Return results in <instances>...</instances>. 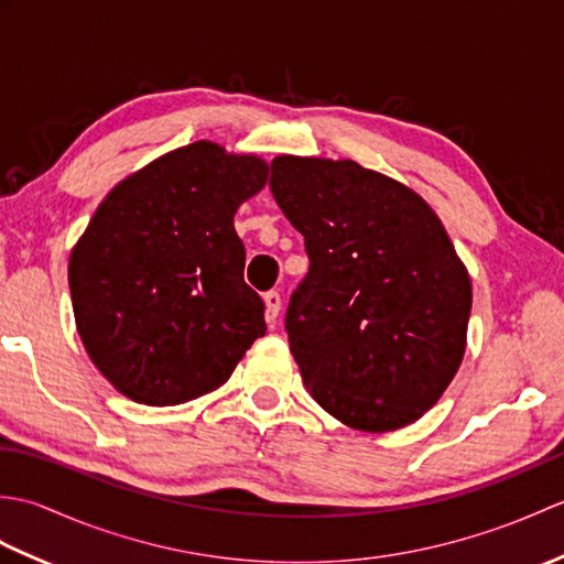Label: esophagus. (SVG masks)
Listing matches in <instances>:
<instances>
[{"label":"esophagus","instance_id":"34e87169","mask_svg":"<svg viewBox=\"0 0 564 564\" xmlns=\"http://www.w3.org/2000/svg\"><path fill=\"white\" fill-rule=\"evenodd\" d=\"M263 305H267V319L273 322L281 313V293L279 291L263 293Z\"/></svg>","mask_w":564,"mask_h":564}]
</instances>
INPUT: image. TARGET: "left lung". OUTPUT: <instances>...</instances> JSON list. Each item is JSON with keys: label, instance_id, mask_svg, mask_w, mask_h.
Returning a JSON list of instances; mask_svg holds the SVG:
<instances>
[{"label": "left lung", "instance_id": "obj_1", "mask_svg": "<svg viewBox=\"0 0 564 564\" xmlns=\"http://www.w3.org/2000/svg\"><path fill=\"white\" fill-rule=\"evenodd\" d=\"M271 194L310 259L285 313L307 392L370 434L416 422L458 373L473 307L438 215L351 160L281 154Z\"/></svg>", "mask_w": 564, "mask_h": 564}]
</instances>
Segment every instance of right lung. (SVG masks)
<instances>
[{"instance_id":"add662e5","label":"right lung","mask_w":564,"mask_h":564,"mask_svg":"<svg viewBox=\"0 0 564 564\" xmlns=\"http://www.w3.org/2000/svg\"><path fill=\"white\" fill-rule=\"evenodd\" d=\"M267 176L261 158L198 140L101 200L69 254V293L84 349L126 398L196 400L227 382L263 337L235 213Z\"/></svg>"}]
</instances>
